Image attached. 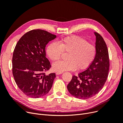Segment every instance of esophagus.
Returning <instances> with one entry per match:
<instances>
[{
	"mask_svg": "<svg viewBox=\"0 0 123 123\" xmlns=\"http://www.w3.org/2000/svg\"><path fill=\"white\" fill-rule=\"evenodd\" d=\"M62 73H61V72H56V75H59V74H62Z\"/></svg>",
	"mask_w": 123,
	"mask_h": 123,
	"instance_id": "34e87169",
	"label": "esophagus"
}]
</instances>
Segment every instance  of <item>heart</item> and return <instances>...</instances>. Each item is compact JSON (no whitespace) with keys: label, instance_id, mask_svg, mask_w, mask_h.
Wrapping results in <instances>:
<instances>
[{"label":"heart","instance_id":"1","mask_svg":"<svg viewBox=\"0 0 123 123\" xmlns=\"http://www.w3.org/2000/svg\"><path fill=\"white\" fill-rule=\"evenodd\" d=\"M68 52L66 61H58L52 64L55 71L63 73L76 68L83 70L88 68L94 60L97 50L95 46L84 38L72 36L62 39L58 43H50L46 52L53 61L60 59L62 52Z\"/></svg>","mask_w":123,"mask_h":123}]
</instances>
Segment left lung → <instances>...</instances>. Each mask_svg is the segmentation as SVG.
I'll list each match as a JSON object with an SVG mask.
<instances>
[{
	"label": "left lung",
	"instance_id": "8db88e82",
	"mask_svg": "<svg viewBox=\"0 0 123 123\" xmlns=\"http://www.w3.org/2000/svg\"><path fill=\"white\" fill-rule=\"evenodd\" d=\"M96 36V55L94 60L85 71L73 75L67 86L71 94L79 99H87L95 96L103 87L109 71V57L107 46L100 34Z\"/></svg>",
	"mask_w": 123,
	"mask_h": 123
}]
</instances>
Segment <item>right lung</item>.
I'll list each match as a JSON object with an SVG mask.
<instances>
[{
    "label": "right lung",
    "instance_id": "add662e5",
    "mask_svg": "<svg viewBox=\"0 0 123 123\" xmlns=\"http://www.w3.org/2000/svg\"><path fill=\"white\" fill-rule=\"evenodd\" d=\"M55 35L42 30L25 33L17 42L12 56V74L16 85L27 96L42 97L51 89L55 73L46 75L50 62L46 57L45 46Z\"/></svg>",
    "mask_w": 123,
    "mask_h": 123
}]
</instances>
